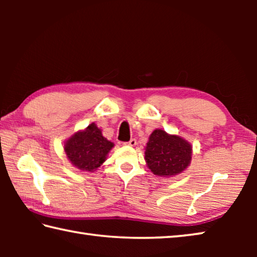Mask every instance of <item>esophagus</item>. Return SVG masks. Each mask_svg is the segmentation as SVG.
<instances>
[{"mask_svg": "<svg viewBox=\"0 0 257 257\" xmlns=\"http://www.w3.org/2000/svg\"><path fill=\"white\" fill-rule=\"evenodd\" d=\"M136 144H137L136 139H130L129 142L124 143V145H128V146H136Z\"/></svg>", "mask_w": 257, "mask_h": 257, "instance_id": "esophagus-1", "label": "esophagus"}]
</instances>
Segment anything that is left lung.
<instances>
[{
	"label": "left lung",
	"instance_id": "1",
	"mask_svg": "<svg viewBox=\"0 0 257 257\" xmlns=\"http://www.w3.org/2000/svg\"><path fill=\"white\" fill-rule=\"evenodd\" d=\"M191 151V145L184 138L155 129L145 147V160L154 175L173 177L190 164Z\"/></svg>",
	"mask_w": 257,
	"mask_h": 257
}]
</instances>
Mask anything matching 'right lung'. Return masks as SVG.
Segmentation results:
<instances>
[{"instance_id": "right-lung-1", "label": "right lung", "mask_w": 257, "mask_h": 257, "mask_svg": "<svg viewBox=\"0 0 257 257\" xmlns=\"http://www.w3.org/2000/svg\"><path fill=\"white\" fill-rule=\"evenodd\" d=\"M114 144L103 137L102 130L93 122L85 130L73 134L64 143V152L73 167L93 172L106 160Z\"/></svg>"}]
</instances>
